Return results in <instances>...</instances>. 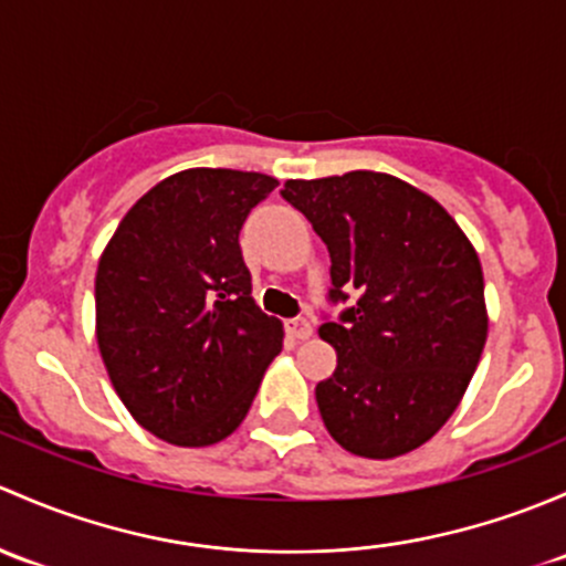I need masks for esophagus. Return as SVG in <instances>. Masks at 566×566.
<instances>
[{
    "label": "esophagus",
    "instance_id": "1",
    "mask_svg": "<svg viewBox=\"0 0 566 566\" xmlns=\"http://www.w3.org/2000/svg\"><path fill=\"white\" fill-rule=\"evenodd\" d=\"M285 332H289L294 340H307L313 335V324L307 318H289L285 322Z\"/></svg>",
    "mask_w": 566,
    "mask_h": 566
}]
</instances>
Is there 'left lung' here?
I'll return each instance as SVG.
<instances>
[{
    "mask_svg": "<svg viewBox=\"0 0 566 566\" xmlns=\"http://www.w3.org/2000/svg\"><path fill=\"white\" fill-rule=\"evenodd\" d=\"M281 193L329 250V300H357L318 326L337 352L316 387L326 430L359 458L413 452L458 409L485 348L474 244L433 196L392 174L289 179Z\"/></svg>",
    "mask_w": 566,
    "mask_h": 566,
    "instance_id": "left-lung-1",
    "label": "left lung"
}]
</instances>
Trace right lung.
Here are the masks:
<instances>
[{"label": "right lung", "mask_w": 566, "mask_h": 566, "mask_svg": "<svg viewBox=\"0 0 566 566\" xmlns=\"http://www.w3.org/2000/svg\"><path fill=\"white\" fill-rule=\"evenodd\" d=\"M277 188L234 168H185L122 218L95 277V335L116 395L174 447L223 441L283 348L250 296L240 229Z\"/></svg>", "instance_id": "obj_1"}]
</instances>
